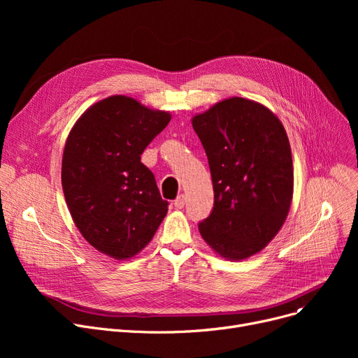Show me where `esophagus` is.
<instances>
[{
    "label": "esophagus",
    "mask_w": 358,
    "mask_h": 358,
    "mask_svg": "<svg viewBox=\"0 0 358 358\" xmlns=\"http://www.w3.org/2000/svg\"><path fill=\"white\" fill-rule=\"evenodd\" d=\"M174 206L177 209H182L184 206H185V197L181 194V196H178L177 199H176V201H174Z\"/></svg>",
    "instance_id": "1"
}]
</instances>
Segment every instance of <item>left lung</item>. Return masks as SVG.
I'll return each mask as SVG.
<instances>
[{
  "instance_id": "left-lung-1",
  "label": "left lung",
  "mask_w": 358,
  "mask_h": 358,
  "mask_svg": "<svg viewBox=\"0 0 358 358\" xmlns=\"http://www.w3.org/2000/svg\"><path fill=\"white\" fill-rule=\"evenodd\" d=\"M208 155L215 206L199 224L222 258L247 259L283 227L293 199V159L286 129L254 100L229 97L192 119Z\"/></svg>"
}]
</instances>
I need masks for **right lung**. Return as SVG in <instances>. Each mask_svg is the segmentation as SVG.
I'll return each mask as SVG.
<instances>
[{"instance_id": "add662e5", "label": "right lung", "mask_w": 358, "mask_h": 358, "mask_svg": "<svg viewBox=\"0 0 358 358\" xmlns=\"http://www.w3.org/2000/svg\"><path fill=\"white\" fill-rule=\"evenodd\" d=\"M171 120L127 96L90 106L72 126L62 155V190L75 227L115 259L139 254L166 216L154 174L141 155Z\"/></svg>"}]
</instances>
